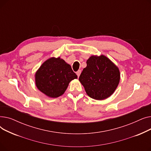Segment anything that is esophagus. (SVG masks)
<instances>
[{"label": "esophagus", "instance_id": "1", "mask_svg": "<svg viewBox=\"0 0 151 151\" xmlns=\"http://www.w3.org/2000/svg\"><path fill=\"white\" fill-rule=\"evenodd\" d=\"M81 71L80 70H79L77 71V72H76V75H77L78 77L80 76V74H81Z\"/></svg>", "mask_w": 151, "mask_h": 151}]
</instances>
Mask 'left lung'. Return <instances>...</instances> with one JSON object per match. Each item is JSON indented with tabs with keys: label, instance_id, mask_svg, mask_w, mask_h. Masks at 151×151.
Masks as SVG:
<instances>
[{
	"label": "left lung",
	"instance_id": "left-lung-1",
	"mask_svg": "<svg viewBox=\"0 0 151 151\" xmlns=\"http://www.w3.org/2000/svg\"><path fill=\"white\" fill-rule=\"evenodd\" d=\"M87 67L79 80L88 96L96 100H104L113 93L120 80L118 68L105 55L90 57Z\"/></svg>",
	"mask_w": 151,
	"mask_h": 151
}]
</instances>
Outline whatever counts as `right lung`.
Returning <instances> with one entry per match:
<instances>
[{
  "label": "right lung",
  "mask_w": 151,
  "mask_h": 151,
  "mask_svg": "<svg viewBox=\"0 0 151 151\" xmlns=\"http://www.w3.org/2000/svg\"><path fill=\"white\" fill-rule=\"evenodd\" d=\"M78 78L71 66L60 58L45 61L35 74L37 88L51 98L65 92L69 83Z\"/></svg>",
  "instance_id": "1"
}]
</instances>
